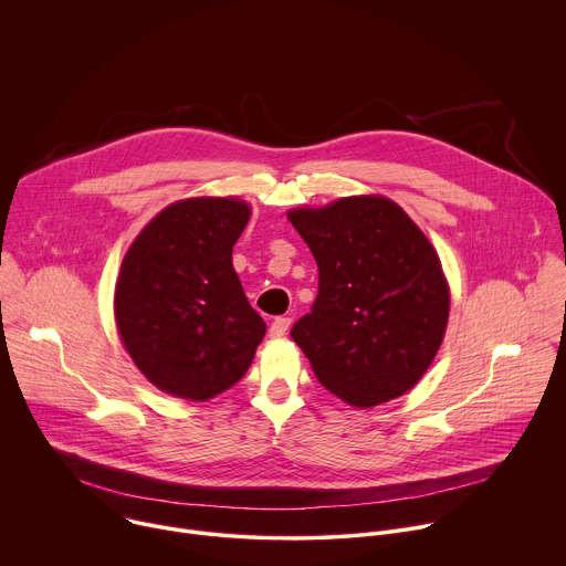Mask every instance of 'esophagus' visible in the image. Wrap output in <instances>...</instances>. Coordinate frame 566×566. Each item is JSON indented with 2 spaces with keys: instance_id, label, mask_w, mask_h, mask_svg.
<instances>
[{
  "instance_id": "obj_1",
  "label": "esophagus",
  "mask_w": 566,
  "mask_h": 566,
  "mask_svg": "<svg viewBox=\"0 0 566 566\" xmlns=\"http://www.w3.org/2000/svg\"><path fill=\"white\" fill-rule=\"evenodd\" d=\"M290 323H292V318H287V316H276V318L272 321V325H270V336H272V338H281V336L290 329Z\"/></svg>"
}]
</instances>
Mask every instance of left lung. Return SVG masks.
I'll return each instance as SVG.
<instances>
[{"label": "left lung", "mask_w": 566, "mask_h": 566, "mask_svg": "<svg viewBox=\"0 0 566 566\" xmlns=\"http://www.w3.org/2000/svg\"><path fill=\"white\" fill-rule=\"evenodd\" d=\"M287 219L318 265L316 301L292 338L321 385L354 407L409 391L449 318V285L429 239L398 203L374 195Z\"/></svg>", "instance_id": "1"}]
</instances>
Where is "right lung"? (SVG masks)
Returning <instances> with one entry per match:
<instances>
[{"instance_id":"add662e5","label":"right lung","mask_w":566,"mask_h":566,"mask_svg":"<svg viewBox=\"0 0 566 566\" xmlns=\"http://www.w3.org/2000/svg\"><path fill=\"white\" fill-rule=\"evenodd\" d=\"M250 206L184 199L161 210L124 256L115 287L119 336L161 391L208 400L243 378L265 323L248 303L232 248Z\"/></svg>"}]
</instances>
